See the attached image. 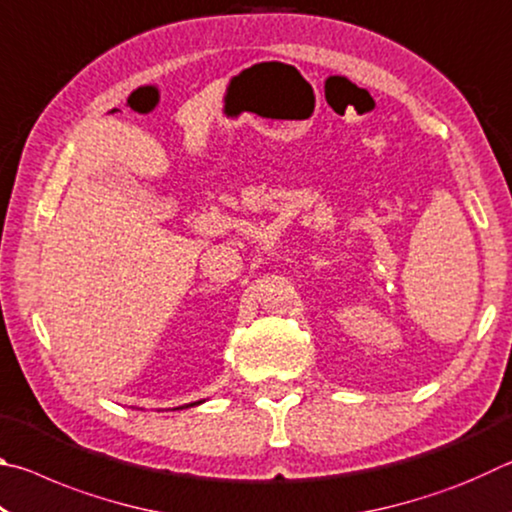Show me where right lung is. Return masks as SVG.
<instances>
[{"instance_id": "right-lung-1", "label": "right lung", "mask_w": 512, "mask_h": 512, "mask_svg": "<svg viewBox=\"0 0 512 512\" xmlns=\"http://www.w3.org/2000/svg\"><path fill=\"white\" fill-rule=\"evenodd\" d=\"M196 404H201V402H194V404H187V406H196ZM180 409H183V406H180Z\"/></svg>"}]
</instances>
